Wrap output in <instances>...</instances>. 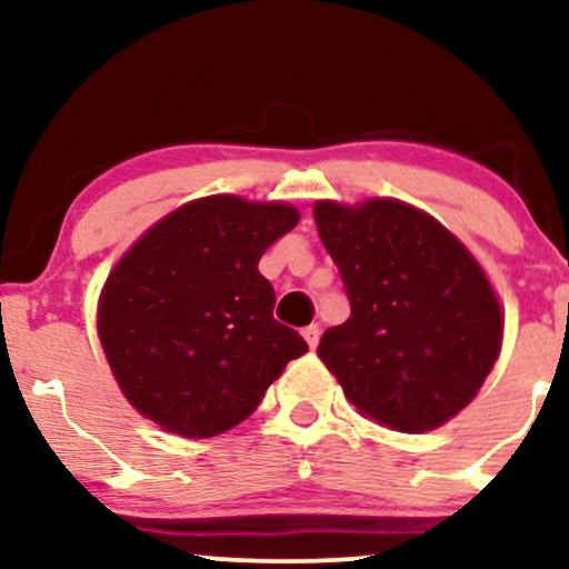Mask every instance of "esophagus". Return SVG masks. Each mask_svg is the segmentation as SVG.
Segmentation results:
<instances>
[{
    "instance_id": "esophagus-1",
    "label": "esophagus",
    "mask_w": 569,
    "mask_h": 569,
    "mask_svg": "<svg viewBox=\"0 0 569 569\" xmlns=\"http://www.w3.org/2000/svg\"><path fill=\"white\" fill-rule=\"evenodd\" d=\"M302 337H305V342L310 345L312 350H316V345H318V339H321V329H318L316 323H310V326H305L302 329Z\"/></svg>"
}]
</instances>
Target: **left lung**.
<instances>
[{"instance_id":"left-lung-1","label":"left lung","mask_w":569,"mask_h":569,"mask_svg":"<svg viewBox=\"0 0 569 569\" xmlns=\"http://www.w3.org/2000/svg\"><path fill=\"white\" fill-rule=\"evenodd\" d=\"M350 318L318 356L348 401L401 433L443 426L479 393L500 352L502 312L471 253L428 213L398 200L316 202Z\"/></svg>"}]
</instances>
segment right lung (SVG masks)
Listing matches in <instances>:
<instances>
[{
    "label": "right lung",
    "instance_id": "obj_1",
    "mask_svg": "<svg viewBox=\"0 0 569 569\" xmlns=\"http://www.w3.org/2000/svg\"><path fill=\"white\" fill-rule=\"evenodd\" d=\"M283 202H187L114 267L98 337L122 393L168 433L208 439L243 422L307 342L272 318L262 253L297 227Z\"/></svg>",
    "mask_w": 569,
    "mask_h": 569
}]
</instances>
